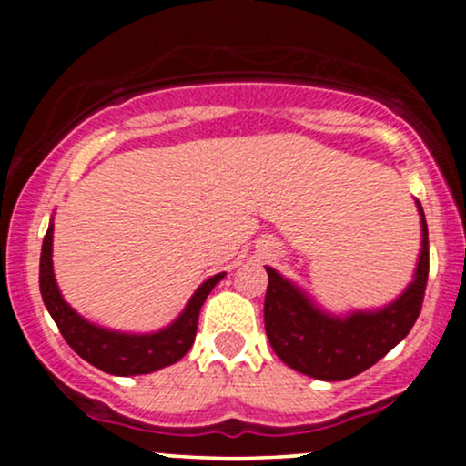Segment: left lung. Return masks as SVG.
Returning a JSON list of instances; mask_svg holds the SVG:
<instances>
[{
	"label": "left lung",
	"mask_w": 466,
	"mask_h": 466,
	"mask_svg": "<svg viewBox=\"0 0 466 466\" xmlns=\"http://www.w3.org/2000/svg\"><path fill=\"white\" fill-rule=\"evenodd\" d=\"M416 210L420 215V251L414 276L386 307L335 315L274 267H265L269 276L265 330L271 349L289 368L319 381H344L368 370L405 339L420 313L430 271L427 221L419 199Z\"/></svg>",
	"instance_id": "8db88e82"
}]
</instances>
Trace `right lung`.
I'll return each instance as SVG.
<instances>
[{"mask_svg":"<svg viewBox=\"0 0 466 466\" xmlns=\"http://www.w3.org/2000/svg\"><path fill=\"white\" fill-rule=\"evenodd\" d=\"M52 237H55V223L50 221L44 248H41V298H44L46 309L50 311L61 335L66 337V341L76 355L92 366L100 368L103 372L116 374V377H136V374H148L162 370L166 366H173L190 350L203 302L217 287V282L223 280L226 271L201 282L184 307V311L168 326L153 330V333H125V330H111L89 322L87 318L74 311L66 302L61 289L56 285L55 265H52Z\"/></svg>","mask_w":466,"mask_h":466,"instance_id":"1","label":"right lung"}]
</instances>
